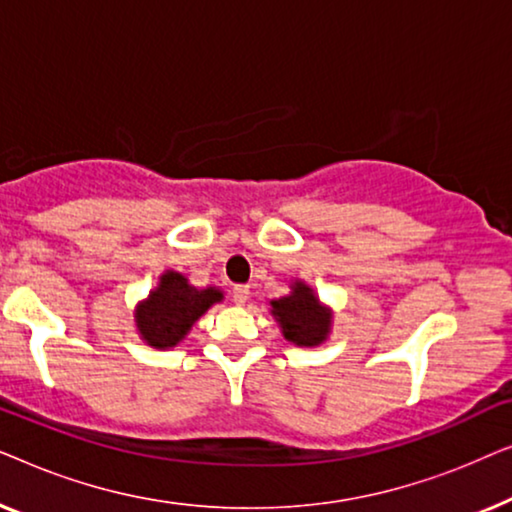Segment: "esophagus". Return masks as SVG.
I'll return each mask as SVG.
<instances>
[{
  "instance_id": "34e87169",
  "label": "esophagus",
  "mask_w": 512,
  "mask_h": 512,
  "mask_svg": "<svg viewBox=\"0 0 512 512\" xmlns=\"http://www.w3.org/2000/svg\"><path fill=\"white\" fill-rule=\"evenodd\" d=\"M249 300V286L244 284H237L233 289V303L235 305H244Z\"/></svg>"
}]
</instances>
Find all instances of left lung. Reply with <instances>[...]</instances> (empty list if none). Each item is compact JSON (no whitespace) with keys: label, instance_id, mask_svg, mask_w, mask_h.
Masks as SVG:
<instances>
[{"label":"left lung","instance_id":"left-lung-1","mask_svg":"<svg viewBox=\"0 0 512 512\" xmlns=\"http://www.w3.org/2000/svg\"><path fill=\"white\" fill-rule=\"evenodd\" d=\"M270 305L284 338L293 345L317 347L331 333V310L319 303L317 293L305 282H293L289 296L272 300Z\"/></svg>","mask_w":512,"mask_h":512}]
</instances>
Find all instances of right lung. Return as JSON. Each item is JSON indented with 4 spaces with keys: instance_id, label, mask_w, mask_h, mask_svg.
Returning <instances> with one entry per match:
<instances>
[{
    "instance_id": "obj_1",
    "label": "right lung",
    "mask_w": 512,
    "mask_h": 512,
    "mask_svg": "<svg viewBox=\"0 0 512 512\" xmlns=\"http://www.w3.org/2000/svg\"><path fill=\"white\" fill-rule=\"evenodd\" d=\"M223 291L216 286L195 289L181 272L165 270L158 286L135 310V324L146 345L170 349L186 338L191 326L214 303H221Z\"/></svg>"
}]
</instances>
